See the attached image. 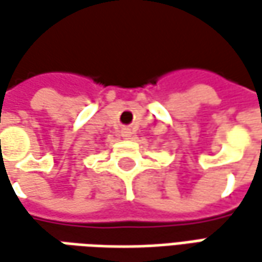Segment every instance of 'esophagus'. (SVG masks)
Masks as SVG:
<instances>
[{"mask_svg":"<svg viewBox=\"0 0 262 262\" xmlns=\"http://www.w3.org/2000/svg\"><path fill=\"white\" fill-rule=\"evenodd\" d=\"M131 136V134H129V131H125V133H124V137H129Z\"/></svg>","mask_w":262,"mask_h":262,"instance_id":"1","label":"esophagus"}]
</instances>
